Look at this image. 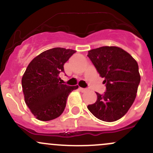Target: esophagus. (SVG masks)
<instances>
[{"instance_id":"esophagus-1","label":"esophagus","mask_w":153,"mask_h":153,"mask_svg":"<svg viewBox=\"0 0 153 153\" xmlns=\"http://www.w3.org/2000/svg\"><path fill=\"white\" fill-rule=\"evenodd\" d=\"M79 90L81 92H86L87 90H88V89H86V88H79Z\"/></svg>"}]
</instances>
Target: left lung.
<instances>
[{
    "label": "left lung",
    "instance_id": "1",
    "mask_svg": "<svg viewBox=\"0 0 153 153\" xmlns=\"http://www.w3.org/2000/svg\"><path fill=\"white\" fill-rule=\"evenodd\" d=\"M88 56L100 76L106 91L97 94V101L88 109L98 119L114 122L132 106L140 83L139 65L133 57L117 47H101L88 51Z\"/></svg>",
    "mask_w": 153,
    "mask_h": 153
}]
</instances>
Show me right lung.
Masks as SVG:
<instances>
[{
  "instance_id": "add662e5",
  "label": "right lung",
  "mask_w": 153,
  "mask_h": 153,
  "mask_svg": "<svg viewBox=\"0 0 153 153\" xmlns=\"http://www.w3.org/2000/svg\"><path fill=\"white\" fill-rule=\"evenodd\" d=\"M76 51L55 47L41 53L29 63L22 78L25 101L38 120L58 117L66 106L68 95L78 86L59 82L64 63Z\"/></svg>"
}]
</instances>
